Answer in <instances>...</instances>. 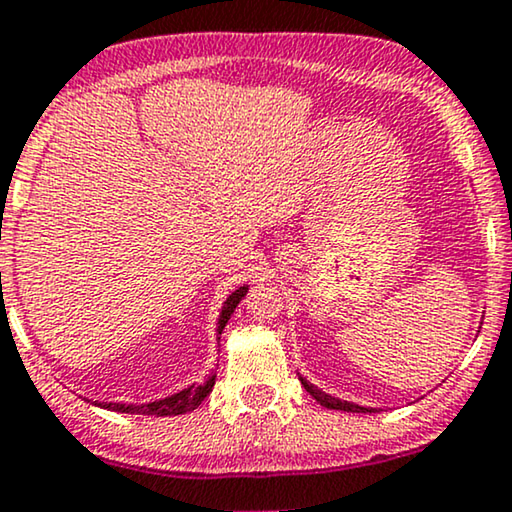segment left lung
<instances>
[{
    "label": "left lung",
    "instance_id": "1",
    "mask_svg": "<svg viewBox=\"0 0 512 512\" xmlns=\"http://www.w3.org/2000/svg\"><path fill=\"white\" fill-rule=\"evenodd\" d=\"M299 381H302V386L306 388V393L313 395V398L318 400L320 405L327 407V410H342V412H374L372 407H360V405H353V403H346V400H339V398H332V395H327L320 391V388H316L313 384H309L304 377H299Z\"/></svg>",
    "mask_w": 512,
    "mask_h": 512
}]
</instances>
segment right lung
Wrapping results in <instances>:
<instances>
[{
    "mask_svg": "<svg viewBox=\"0 0 512 512\" xmlns=\"http://www.w3.org/2000/svg\"><path fill=\"white\" fill-rule=\"evenodd\" d=\"M245 292L248 288H238L231 292L227 297V302L222 306V313H220V320H217V335H222L224 325H227V320L231 318V313L238 306V302L245 297ZM215 386V374L213 377H208L206 384L201 386H189L185 391L170 395V398H163V400H156V403H149V405H119V403H102L100 407H105V410H114V412H126V414H149V417H175V414H187L196 410L203 403V398H208V393L213 391Z\"/></svg>",
    "mask_w": 512,
    "mask_h": 512,
    "instance_id": "1",
    "label": "right lung"
}]
</instances>
